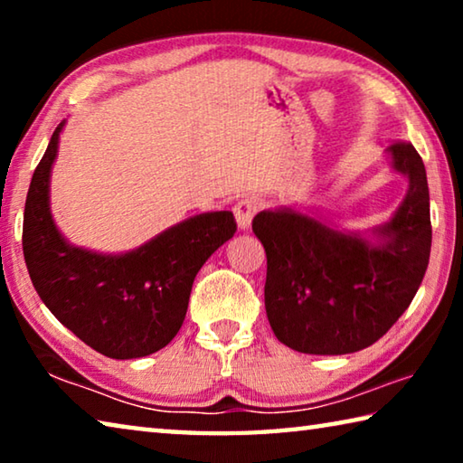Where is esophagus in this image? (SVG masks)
Listing matches in <instances>:
<instances>
[{
	"label": "esophagus",
	"instance_id": "1",
	"mask_svg": "<svg viewBox=\"0 0 463 463\" xmlns=\"http://www.w3.org/2000/svg\"><path fill=\"white\" fill-rule=\"evenodd\" d=\"M260 208H261V203L255 198H245V200L237 202V206H234V218H237V224L241 231L249 229L250 221H253V216L257 214V210Z\"/></svg>",
	"mask_w": 463,
	"mask_h": 463
}]
</instances>
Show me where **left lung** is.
I'll return each mask as SVG.
<instances>
[{
  "instance_id": "8db88e82",
  "label": "left lung",
  "mask_w": 463,
  "mask_h": 463,
  "mask_svg": "<svg viewBox=\"0 0 463 463\" xmlns=\"http://www.w3.org/2000/svg\"><path fill=\"white\" fill-rule=\"evenodd\" d=\"M388 151L411 185L380 231L378 247L294 210H265L253 218L268 255V320L289 349L345 355L370 347L411 307L425 278L430 255L425 165L409 140H394Z\"/></svg>"
}]
</instances>
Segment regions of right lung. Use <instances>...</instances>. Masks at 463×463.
I'll use <instances>...</instances> for the list:
<instances>
[{
  "label": "right lung",
  "mask_w": 463,
  "mask_h": 463,
  "mask_svg": "<svg viewBox=\"0 0 463 463\" xmlns=\"http://www.w3.org/2000/svg\"><path fill=\"white\" fill-rule=\"evenodd\" d=\"M62 124L52 132L26 195L22 249L30 279L46 308L98 354L151 355L182 328L195 273L237 232V222L229 210L194 216L127 255L67 245L49 210Z\"/></svg>",
  "instance_id": "1"
}]
</instances>
